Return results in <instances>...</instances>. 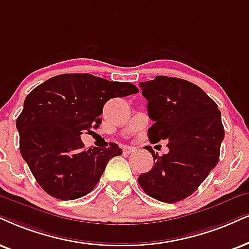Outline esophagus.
I'll use <instances>...</instances> for the list:
<instances>
[{"mask_svg":"<svg viewBox=\"0 0 249 249\" xmlns=\"http://www.w3.org/2000/svg\"><path fill=\"white\" fill-rule=\"evenodd\" d=\"M134 150H135V148H134V147H130V146H125V147H123V152L126 153V154H131V153H133Z\"/></svg>","mask_w":249,"mask_h":249,"instance_id":"1","label":"esophagus"}]
</instances>
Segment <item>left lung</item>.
I'll return each mask as SVG.
<instances>
[{
  "instance_id": "left-lung-1",
  "label": "left lung",
  "mask_w": 249,
  "mask_h": 249,
  "mask_svg": "<svg viewBox=\"0 0 249 249\" xmlns=\"http://www.w3.org/2000/svg\"><path fill=\"white\" fill-rule=\"evenodd\" d=\"M148 101L150 142L168 139L169 153L152 152L154 166L138 182L154 199L175 203L193 194L219 160L224 139L221 111L199 86L179 78L157 75L140 83Z\"/></svg>"
}]
</instances>
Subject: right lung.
I'll list each match as a JSON object with an SVG mask.
<instances>
[{
	"mask_svg": "<svg viewBox=\"0 0 249 249\" xmlns=\"http://www.w3.org/2000/svg\"><path fill=\"white\" fill-rule=\"evenodd\" d=\"M138 92L131 83L65 73L28 94L16 126L21 156L43 191L59 200L79 199L93 191L108 162L122 155V149L111 142L85 150L80 135L101 124L107 101Z\"/></svg>",
	"mask_w": 249,
	"mask_h": 249,
	"instance_id": "right-lung-1",
	"label": "right lung"
}]
</instances>
